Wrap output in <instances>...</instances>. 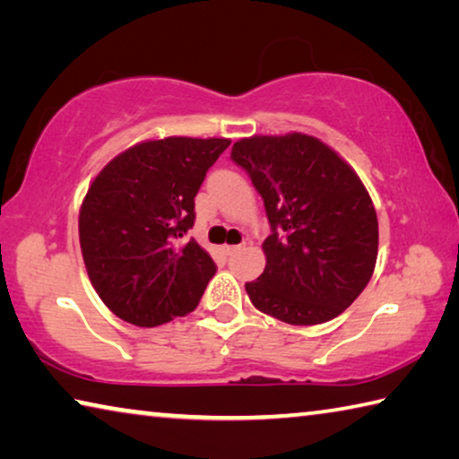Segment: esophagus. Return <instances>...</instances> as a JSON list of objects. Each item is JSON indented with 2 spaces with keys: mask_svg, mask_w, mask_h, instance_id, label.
<instances>
[{
  "mask_svg": "<svg viewBox=\"0 0 459 459\" xmlns=\"http://www.w3.org/2000/svg\"><path fill=\"white\" fill-rule=\"evenodd\" d=\"M243 247H245V245H229V247H224V253H227L229 257H232V255H237Z\"/></svg>",
  "mask_w": 459,
  "mask_h": 459,
  "instance_id": "obj_1",
  "label": "esophagus"
}]
</instances>
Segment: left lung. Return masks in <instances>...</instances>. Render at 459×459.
Returning <instances> with one entry per match:
<instances>
[{
  "instance_id": "1",
  "label": "left lung",
  "mask_w": 459,
  "mask_h": 459,
  "mask_svg": "<svg viewBox=\"0 0 459 459\" xmlns=\"http://www.w3.org/2000/svg\"><path fill=\"white\" fill-rule=\"evenodd\" d=\"M230 160L265 204L267 265L245 283L253 306L293 325L332 320L370 281L378 221L354 169L320 139L304 134L253 135Z\"/></svg>"
}]
</instances>
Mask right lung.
<instances>
[{
  "label": "right lung",
  "instance_id": "1",
  "mask_svg": "<svg viewBox=\"0 0 459 459\" xmlns=\"http://www.w3.org/2000/svg\"><path fill=\"white\" fill-rule=\"evenodd\" d=\"M230 139L166 137L108 161L82 200L79 237L92 287L115 316L153 328L196 309L216 273L184 235L194 198Z\"/></svg>",
  "mask_w": 459,
  "mask_h": 459
}]
</instances>
